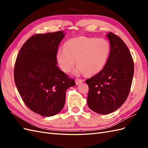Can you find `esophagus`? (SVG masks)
I'll list each match as a JSON object with an SVG mask.
<instances>
[{"instance_id":"esophagus-1","label":"esophagus","mask_w":148,"mask_h":148,"mask_svg":"<svg viewBox=\"0 0 148 148\" xmlns=\"http://www.w3.org/2000/svg\"><path fill=\"white\" fill-rule=\"evenodd\" d=\"M75 82H76V84H79L82 83L83 82V80L81 79L77 78V79H75Z\"/></svg>"}]
</instances>
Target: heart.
<instances>
[{
  "instance_id": "obj_1",
  "label": "heart",
  "mask_w": 148,
  "mask_h": 148,
  "mask_svg": "<svg viewBox=\"0 0 148 148\" xmlns=\"http://www.w3.org/2000/svg\"><path fill=\"white\" fill-rule=\"evenodd\" d=\"M110 52L109 42L105 39L79 36L68 40L64 50L58 51L57 59L60 69L69 72L76 63L75 72L91 75L100 71L107 63Z\"/></svg>"
}]
</instances>
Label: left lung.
I'll use <instances>...</instances> for the list:
<instances>
[{
	"instance_id": "8db88e82",
	"label": "left lung",
	"mask_w": 148,
	"mask_h": 148,
	"mask_svg": "<svg viewBox=\"0 0 148 148\" xmlns=\"http://www.w3.org/2000/svg\"><path fill=\"white\" fill-rule=\"evenodd\" d=\"M110 52L104 68L87 79L88 107L95 112L108 114L127 99L134 74L133 58L123 40L113 33L107 34Z\"/></svg>"
}]
</instances>
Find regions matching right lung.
I'll return each instance as SVG.
<instances>
[{"label": "right lung", "mask_w": 148, "mask_h": 148, "mask_svg": "<svg viewBox=\"0 0 148 148\" xmlns=\"http://www.w3.org/2000/svg\"><path fill=\"white\" fill-rule=\"evenodd\" d=\"M64 36L61 31L33 35L16 59L14 79L21 99L30 110L44 117L63 109L66 89L76 84L57 66V53Z\"/></svg>", "instance_id": "right-lung-1"}]
</instances>
